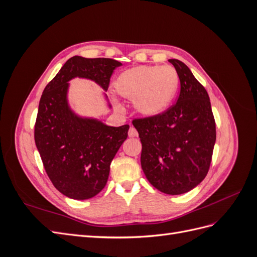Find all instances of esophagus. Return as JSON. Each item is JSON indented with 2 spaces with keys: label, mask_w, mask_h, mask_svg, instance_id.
Returning a JSON list of instances; mask_svg holds the SVG:
<instances>
[{
  "label": "esophagus",
  "mask_w": 257,
  "mask_h": 257,
  "mask_svg": "<svg viewBox=\"0 0 257 257\" xmlns=\"http://www.w3.org/2000/svg\"><path fill=\"white\" fill-rule=\"evenodd\" d=\"M136 136H138L137 131H136V128H135V127L132 126V127L128 130V137L133 138V137H136Z\"/></svg>",
  "instance_id": "obj_1"
}]
</instances>
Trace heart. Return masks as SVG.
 I'll use <instances>...</instances> for the list:
<instances>
[{"instance_id":"b5f03b06","label":"heart","mask_w":257,"mask_h":257,"mask_svg":"<svg viewBox=\"0 0 257 257\" xmlns=\"http://www.w3.org/2000/svg\"><path fill=\"white\" fill-rule=\"evenodd\" d=\"M113 87L120 96L133 99L138 114L153 118L172 104L179 87V76L169 65H142L122 72Z\"/></svg>"}]
</instances>
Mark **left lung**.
Masks as SVG:
<instances>
[{
	"instance_id": "1",
	"label": "left lung",
	"mask_w": 257,
	"mask_h": 257,
	"mask_svg": "<svg viewBox=\"0 0 257 257\" xmlns=\"http://www.w3.org/2000/svg\"><path fill=\"white\" fill-rule=\"evenodd\" d=\"M180 79L177 103L153 118L133 121L143 145L141 163L155 189L180 195L204 180L215 144V122L206 89L183 62L169 59Z\"/></svg>"
}]
</instances>
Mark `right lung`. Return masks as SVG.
Returning <instances> with one entry per match:
<instances>
[{
  "mask_svg": "<svg viewBox=\"0 0 257 257\" xmlns=\"http://www.w3.org/2000/svg\"><path fill=\"white\" fill-rule=\"evenodd\" d=\"M119 61L106 58L68 59L43 92L35 123L34 138L52 184L72 199H89L107 183L110 164L127 138L128 124L109 126L93 116L76 113L68 102L69 81H94L106 95L110 76Z\"/></svg>",
  "mask_w": 257,
  "mask_h": 257,
  "instance_id": "1",
  "label": "right lung"
}]
</instances>
